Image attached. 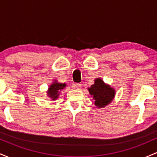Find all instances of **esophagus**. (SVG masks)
Listing matches in <instances>:
<instances>
[{
  "label": "esophagus",
  "instance_id": "1",
  "mask_svg": "<svg viewBox=\"0 0 157 157\" xmlns=\"http://www.w3.org/2000/svg\"><path fill=\"white\" fill-rule=\"evenodd\" d=\"M75 88H76L77 90H81L82 89V85L80 83H77L75 85Z\"/></svg>",
  "mask_w": 157,
  "mask_h": 157
}]
</instances>
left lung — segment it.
Returning a JSON list of instances; mask_svg holds the SVG:
<instances>
[{"label":"left lung","mask_w":157,"mask_h":157,"mask_svg":"<svg viewBox=\"0 0 157 157\" xmlns=\"http://www.w3.org/2000/svg\"><path fill=\"white\" fill-rule=\"evenodd\" d=\"M89 94L94 100L97 108H104L113 100L115 95V90L109 85L105 84L100 78L94 80V84L89 88Z\"/></svg>","instance_id":"obj_1"}]
</instances>
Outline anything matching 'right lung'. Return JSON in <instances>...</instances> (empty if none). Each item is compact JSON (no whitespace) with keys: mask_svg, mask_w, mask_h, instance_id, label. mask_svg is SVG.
I'll list each match as a JSON object with an SVG mask.
<instances>
[{"mask_svg":"<svg viewBox=\"0 0 157 157\" xmlns=\"http://www.w3.org/2000/svg\"><path fill=\"white\" fill-rule=\"evenodd\" d=\"M66 86V83H60L57 81L55 80L54 82L48 88L47 94L48 97L52 99V100H55L56 99L58 98L60 92L61 90H63Z\"/></svg>","mask_w":157,"mask_h":157,"instance_id":"1","label":"right lung"}]
</instances>
